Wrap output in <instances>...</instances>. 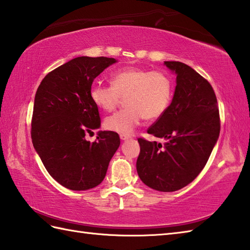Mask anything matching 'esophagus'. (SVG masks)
<instances>
[{"mask_svg":"<svg viewBox=\"0 0 250 250\" xmlns=\"http://www.w3.org/2000/svg\"><path fill=\"white\" fill-rule=\"evenodd\" d=\"M120 139H121L122 141L129 140V139H130V135H126V134H120Z\"/></svg>","mask_w":250,"mask_h":250,"instance_id":"1","label":"esophagus"}]
</instances>
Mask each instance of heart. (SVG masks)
I'll list each match as a JSON object with an SVG mask.
<instances>
[{"label": "heart", "mask_w": 250, "mask_h": 250, "mask_svg": "<svg viewBox=\"0 0 250 250\" xmlns=\"http://www.w3.org/2000/svg\"><path fill=\"white\" fill-rule=\"evenodd\" d=\"M111 86L93 83L92 102L105 111H113L125 99L126 107L107 117L105 126L130 134L141 122L156 120L166 113L173 97V82L167 74L141 67H126L111 74Z\"/></svg>", "instance_id": "heart-1"}]
</instances>
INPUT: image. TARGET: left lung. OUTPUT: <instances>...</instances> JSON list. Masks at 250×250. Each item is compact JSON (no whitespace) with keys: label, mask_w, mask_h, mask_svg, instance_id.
Segmentation results:
<instances>
[{"label":"left lung","mask_w":250,"mask_h":250,"mask_svg":"<svg viewBox=\"0 0 250 250\" xmlns=\"http://www.w3.org/2000/svg\"><path fill=\"white\" fill-rule=\"evenodd\" d=\"M176 74L172 103L147 133L164 144L139 139L137 174L148 187L173 192L190 184L204 168L220 132L219 110L210 83L192 67L164 62Z\"/></svg>","instance_id":"1"}]
</instances>
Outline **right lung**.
<instances>
[{"label":"right lung","mask_w":250,"mask_h":250,"mask_svg":"<svg viewBox=\"0 0 250 250\" xmlns=\"http://www.w3.org/2000/svg\"><path fill=\"white\" fill-rule=\"evenodd\" d=\"M117 60L77 57L47 74L37 88L32 116V143L50 176L74 191L103 182L110 159L120 145L113 131L87 133L101 126L98 106L90 98L95 77Z\"/></svg>","instance_id":"1"}]
</instances>
